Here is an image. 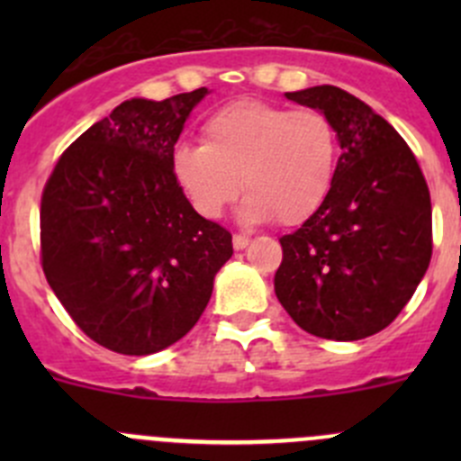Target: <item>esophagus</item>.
Here are the masks:
<instances>
[{
	"label": "esophagus",
	"instance_id": "esophagus-1",
	"mask_svg": "<svg viewBox=\"0 0 461 461\" xmlns=\"http://www.w3.org/2000/svg\"><path fill=\"white\" fill-rule=\"evenodd\" d=\"M249 245V239L245 234H234V249H245Z\"/></svg>",
	"mask_w": 461,
	"mask_h": 461
}]
</instances>
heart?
<instances>
[{
  "mask_svg": "<svg viewBox=\"0 0 461 461\" xmlns=\"http://www.w3.org/2000/svg\"><path fill=\"white\" fill-rule=\"evenodd\" d=\"M203 144H180L171 174L192 207L218 218L243 189L252 222L301 225L319 212L337 178L341 142L319 109L236 100L203 124Z\"/></svg>",
  "mask_w": 461,
  "mask_h": 461,
  "instance_id": "obj_1",
  "label": "heart"
}]
</instances>
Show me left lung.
<instances>
[{
    "instance_id": "left-lung-1",
    "label": "left lung",
    "mask_w": 461,
    "mask_h": 461,
    "mask_svg": "<svg viewBox=\"0 0 461 461\" xmlns=\"http://www.w3.org/2000/svg\"><path fill=\"white\" fill-rule=\"evenodd\" d=\"M285 97L332 120L341 156L319 212L281 239L274 290L305 332L366 339L397 319L429 269V185L406 140L359 97L330 85Z\"/></svg>"
}]
</instances>
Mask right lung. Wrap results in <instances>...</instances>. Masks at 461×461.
Returning a JSON list of instances; mask_svg holds the SVG:
<instances>
[{
    "mask_svg": "<svg viewBox=\"0 0 461 461\" xmlns=\"http://www.w3.org/2000/svg\"><path fill=\"white\" fill-rule=\"evenodd\" d=\"M207 88L127 100L59 156L41 192V269L77 328L120 355L183 339L234 254L171 174L189 111Z\"/></svg>",
    "mask_w": 461,
    "mask_h": 461,
    "instance_id": "right-lung-1",
    "label": "right lung"
}]
</instances>
